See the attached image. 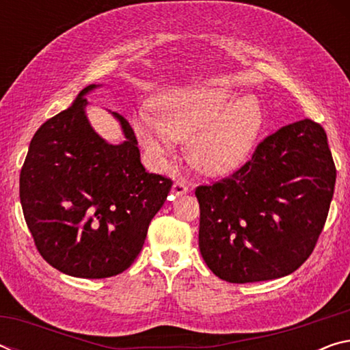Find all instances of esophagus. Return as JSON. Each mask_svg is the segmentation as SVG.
Returning a JSON list of instances; mask_svg holds the SVG:
<instances>
[{
	"label": "esophagus",
	"mask_w": 350,
	"mask_h": 350,
	"mask_svg": "<svg viewBox=\"0 0 350 350\" xmlns=\"http://www.w3.org/2000/svg\"><path fill=\"white\" fill-rule=\"evenodd\" d=\"M189 188L183 182H174L173 188H171V193H173L174 196H183V194H187Z\"/></svg>",
	"instance_id": "34e87169"
}]
</instances>
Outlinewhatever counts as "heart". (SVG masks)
<instances>
[{"label":"heart","mask_w":350,"mask_h":350,"mask_svg":"<svg viewBox=\"0 0 350 350\" xmlns=\"http://www.w3.org/2000/svg\"><path fill=\"white\" fill-rule=\"evenodd\" d=\"M233 99L227 88H179L154 98V118H134L140 145L156 161L171 150V140L187 142L194 168L227 174L245 162L262 126V112L250 96Z\"/></svg>","instance_id":"heart-1"}]
</instances>
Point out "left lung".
<instances>
[{
  "label": "left lung",
  "mask_w": 350,
  "mask_h": 350,
  "mask_svg": "<svg viewBox=\"0 0 350 350\" xmlns=\"http://www.w3.org/2000/svg\"><path fill=\"white\" fill-rule=\"evenodd\" d=\"M336 170L319 123L278 129L232 176L199 185V248L217 278L245 284L287 276L317 245Z\"/></svg>",
  "instance_id": "left-lung-1"
}]
</instances>
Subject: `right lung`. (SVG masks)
<instances>
[{
    "label": "right lung",
    "instance_id": "obj_1",
    "mask_svg": "<svg viewBox=\"0 0 350 350\" xmlns=\"http://www.w3.org/2000/svg\"><path fill=\"white\" fill-rule=\"evenodd\" d=\"M80 91L33 134L20 174V200L35 247L63 273L100 280L125 271L173 182L145 171L131 125L112 112L125 142L94 131Z\"/></svg>",
    "mask_w": 350,
    "mask_h": 350
}]
</instances>
